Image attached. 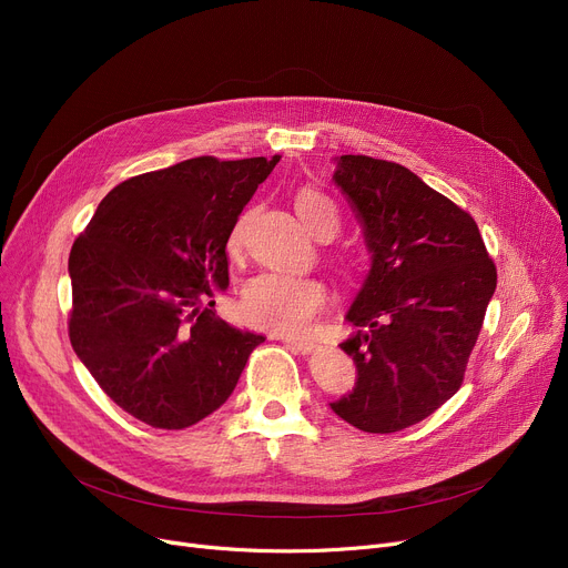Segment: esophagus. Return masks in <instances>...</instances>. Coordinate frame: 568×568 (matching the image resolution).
<instances>
[{
  "label": "esophagus",
  "mask_w": 568,
  "mask_h": 568,
  "mask_svg": "<svg viewBox=\"0 0 568 568\" xmlns=\"http://www.w3.org/2000/svg\"><path fill=\"white\" fill-rule=\"evenodd\" d=\"M281 341H283L287 347H292L294 352H300V354H311V352L315 349V345L308 343V341H296V338H290V336H281Z\"/></svg>",
  "instance_id": "1"
}]
</instances>
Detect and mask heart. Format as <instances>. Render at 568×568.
Listing matches in <instances>:
<instances>
[{
  "label": "heart",
  "mask_w": 568,
  "mask_h": 568,
  "mask_svg": "<svg viewBox=\"0 0 568 568\" xmlns=\"http://www.w3.org/2000/svg\"><path fill=\"white\" fill-rule=\"evenodd\" d=\"M294 209L304 225L320 234L324 230L336 232V204L317 189H302L294 197ZM246 216H239L227 236V248L236 253L244 242ZM326 308V290L320 281L296 276L290 272H264L253 276L239 300V313L262 332L278 336H306L322 311Z\"/></svg>",
  "instance_id": "obj_1"
}]
</instances>
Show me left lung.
Masks as SVG:
<instances>
[{"instance_id":"1","label":"left lung","mask_w":568,"mask_h":568,"mask_svg":"<svg viewBox=\"0 0 568 568\" xmlns=\"http://www.w3.org/2000/svg\"><path fill=\"white\" fill-rule=\"evenodd\" d=\"M334 179L373 264L347 311L356 332L341 343L359 377L332 409L364 433H398L460 389L497 268L465 209L407 168L347 154Z\"/></svg>"}]
</instances>
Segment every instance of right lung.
Wrapping results in <instances>:
<instances>
[{
    "label": "right lung",
    "instance_id": "obj_1",
    "mask_svg": "<svg viewBox=\"0 0 568 568\" xmlns=\"http://www.w3.org/2000/svg\"><path fill=\"white\" fill-rule=\"evenodd\" d=\"M281 156H197L114 186L73 242L69 338L112 403L182 430L219 409L264 336L214 313L227 236Z\"/></svg>",
    "mask_w": 568,
    "mask_h": 568
}]
</instances>
